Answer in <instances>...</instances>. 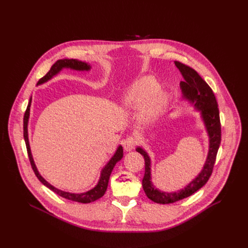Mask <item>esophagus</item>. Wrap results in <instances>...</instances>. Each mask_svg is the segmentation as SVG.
Here are the masks:
<instances>
[{
    "label": "esophagus",
    "mask_w": 248,
    "mask_h": 248,
    "mask_svg": "<svg viewBox=\"0 0 248 248\" xmlns=\"http://www.w3.org/2000/svg\"><path fill=\"white\" fill-rule=\"evenodd\" d=\"M136 145V139L133 136H128L124 140V147L126 151H131Z\"/></svg>",
    "instance_id": "esophagus-1"
}]
</instances>
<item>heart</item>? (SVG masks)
I'll return each instance as SVG.
<instances>
[{"label": "heart", "mask_w": 248, "mask_h": 248, "mask_svg": "<svg viewBox=\"0 0 248 248\" xmlns=\"http://www.w3.org/2000/svg\"><path fill=\"white\" fill-rule=\"evenodd\" d=\"M159 84L151 77L135 80L124 96V104L130 109H139V117L143 122H152L163 110L167 96L158 91Z\"/></svg>", "instance_id": "b5f03b06"}]
</instances>
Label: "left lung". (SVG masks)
Here are the masks:
<instances>
[{
	"label": "left lung",
	"mask_w": 248,
	"mask_h": 248,
	"mask_svg": "<svg viewBox=\"0 0 248 248\" xmlns=\"http://www.w3.org/2000/svg\"><path fill=\"white\" fill-rule=\"evenodd\" d=\"M175 66L179 68L185 81H181V88L183 97L188 100L194 107L201 113L202 120L206 126V130L209 135V152L201 172L184 189L179 192H164L161 191L151 183L150 171V158L148 154L141 148L137 147L136 151L143 156L145 161V173L142 180V186L147 197L159 204H170L176 201L185 199L203 186L206 185L213 171V168L216 162L217 153L221 144V122L218 103L214 95L213 90L206 83V81L197 74L192 67L179 62L174 61Z\"/></svg>",
	"instance_id": "obj_1"
}]
</instances>
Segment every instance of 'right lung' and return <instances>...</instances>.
Returning <instances> with one entry per match:
<instances>
[{
    "label": "right lung",
    "mask_w": 248,
    "mask_h": 248,
    "mask_svg": "<svg viewBox=\"0 0 248 248\" xmlns=\"http://www.w3.org/2000/svg\"><path fill=\"white\" fill-rule=\"evenodd\" d=\"M63 67H69L72 69H76V70H89L90 69V65L84 62L81 61H78V60H74V59H64V60H59L57 61L52 67L50 68L49 72L46 74L45 77H43L42 78L39 79V81L37 82V85L42 84L46 81H48L49 79H51L54 76H56L60 70H62ZM30 105H31V98L28 102L27 105V108L26 111L24 113V117H23V137H24V141H25V144H26V149H27V154H28V158L31 164V167L33 169L34 173L36 174L37 179L48 188H50L52 191H54L55 193L59 194L60 196L68 199V200H72V201H76V202H80V203H90L93 202L99 198H101L106 190H107L108 187V183H109V179H110V175L111 172L115 167V165L123 158L124 155V151H123V147L120 145L115 153V155L111 158V160L109 161V163L104 167V169L101 171V176H100V180L97 184V186L95 187H93L92 189L84 192V193H70V192H65L62 190H60L56 187H54L53 186H51L48 182H46L41 174L39 173V171L37 170L36 166L34 164L32 155H31V150H30V146H29V141H28V132H27V124H28V119H29V112H30Z\"/></svg>",
    "instance_id": "right-lung-1"
}]
</instances>
